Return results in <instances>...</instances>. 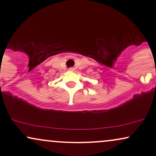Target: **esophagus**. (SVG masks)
I'll list each match as a JSON object with an SVG mask.
<instances>
[{"instance_id":"34e87169","label":"esophagus","mask_w":156,"mask_h":156,"mask_svg":"<svg viewBox=\"0 0 156 156\" xmlns=\"http://www.w3.org/2000/svg\"><path fill=\"white\" fill-rule=\"evenodd\" d=\"M74 68H73V67H70V68H69V71H74Z\"/></svg>"}]
</instances>
